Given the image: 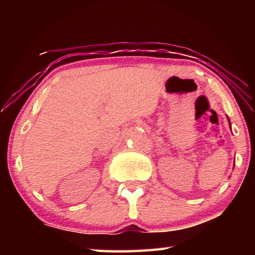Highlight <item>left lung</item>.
<instances>
[{"instance_id": "8db88e82", "label": "left lung", "mask_w": 255, "mask_h": 255, "mask_svg": "<svg viewBox=\"0 0 255 255\" xmlns=\"http://www.w3.org/2000/svg\"><path fill=\"white\" fill-rule=\"evenodd\" d=\"M228 123H230V119H228ZM230 125H231V123H230Z\"/></svg>"}]
</instances>
